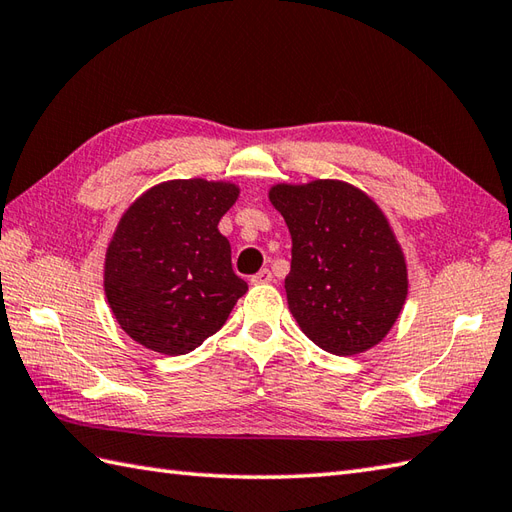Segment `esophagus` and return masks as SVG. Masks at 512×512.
I'll return each instance as SVG.
<instances>
[{"mask_svg": "<svg viewBox=\"0 0 512 512\" xmlns=\"http://www.w3.org/2000/svg\"><path fill=\"white\" fill-rule=\"evenodd\" d=\"M270 281H273V273H270V270H268V268H262V270H259V273H257V275H253V277H250V284H253V286H262V284H270Z\"/></svg>", "mask_w": 512, "mask_h": 512, "instance_id": "esophagus-1", "label": "esophagus"}]
</instances>
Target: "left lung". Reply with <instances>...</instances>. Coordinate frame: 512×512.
Here are the masks:
<instances>
[{
	"label": "left lung",
	"instance_id": "8db88e82",
	"mask_svg": "<svg viewBox=\"0 0 512 512\" xmlns=\"http://www.w3.org/2000/svg\"><path fill=\"white\" fill-rule=\"evenodd\" d=\"M268 200L292 237L286 295L301 332L321 350H372L407 301V262L372 195L343 180L277 182Z\"/></svg>",
	"mask_w": 512,
	"mask_h": 512
}]
</instances>
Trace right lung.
<instances>
[{
    "instance_id": "obj_1",
    "label": "right lung",
    "mask_w": 512,
    "mask_h": 512,
    "mask_svg": "<svg viewBox=\"0 0 512 512\" xmlns=\"http://www.w3.org/2000/svg\"><path fill=\"white\" fill-rule=\"evenodd\" d=\"M237 198L235 182L189 178L154 184L127 206L105 250L103 288L129 339L178 356L222 328L248 290L217 228Z\"/></svg>"
}]
</instances>
